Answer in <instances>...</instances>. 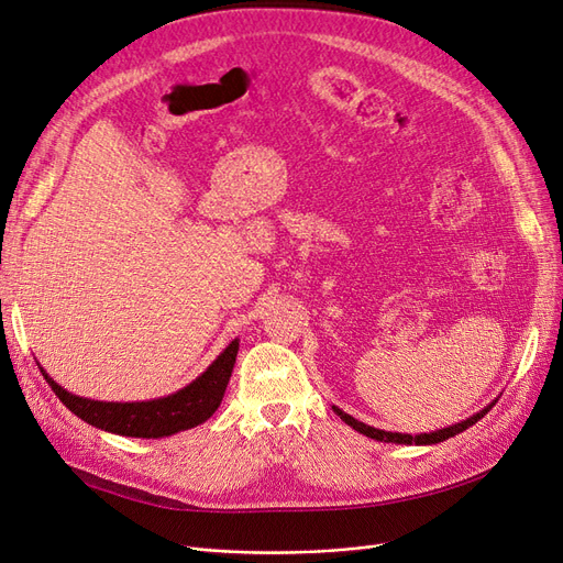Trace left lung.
Masks as SVG:
<instances>
[{
  "instance_id": "1",
  "label": "left lung",
  "mask_w": 563,
  "mask_h": 563,
  "mask_svg": "<svg viewBox=\"0 0 563 563\" xmlns=\"http://www.w3.org/2000/svg\"><path fill=\"white\" fill-rule=\"evenodd\" d=\"M493 406H496V401H490L488 406L482 408V411H476V413L470 416L467 420H460V422H455V424H449V428H441V430H434V432H420V434H401V432H385V430H378V428H371V424L352 418V416L345 413V411H340L338 406H333V413L340 416V420H345L352 430H356L360 434H366V437H371V439H376V441H385V444H404V446L418 444V446H430V444H439V441H446L449 437H455V434H460V432H465L467 428H472L474 422H479V420L490 411Z\"/></svg>"
}]
</instances>
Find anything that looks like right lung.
Listing matches in <instances>:
<instances>
[{"instance_id": "1", "label": "right lung", "mask_w": 563, "mask_h": 563, "mask_svg": "<svg viewBox=\"0 0 563 563\" xmlns=\"http://www.w3.org/2000/svg\"><path fill=\"white\" fill-rule=\"evenodd\" d=\"M240 352V338L220 352L211 366L197 376L190 385L150 401H98L77 397L73 391L60 387L44 368L42 376L56 391V397L70 408V411L84 422L93 424L98 430H106L119 437H139V439H162L176 432L197 428L207 422L216 408L223 401L232 368Z\"/></svg>"}]
</instances>
